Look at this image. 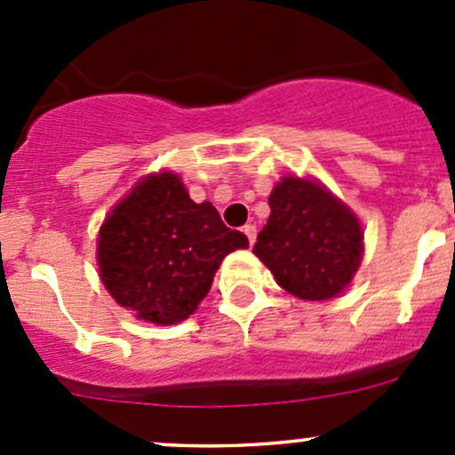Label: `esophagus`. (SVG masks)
I'll list each match as a JSON object with an SVG mask.
<instances>
[{"label": "esophagus", "instance_id": "1", "mask_svg": "<svg viewBox=\"0 0 455 455\" xmlns=\"http://www.w3.org/2000/svg\"><path fill=\"white\" fill-rule=\"evenodd\" d=\"M242 231H244V235L249 237L251 244H255V240H257V228L253 227V224H246V227L242 228Z\"/></svg>", "mask_w": 455, "mask_h": 455}]
</instances>
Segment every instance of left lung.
Segmentation results:
<instances>
[{
  "label": "left lung",
  "mask_w": 455,
  "mask_h": 455,
  "mask_svg": "<svg viewBox=\"0 0 455 455\" xmlns=\"http://www.w3.org/2000/svg\"><path fill=\"white\" fill-rule=\"evenodd\" d=\"M270 215L253 253L291 295L325 301L343 292L363 257L359 218L321 182L286 176L268 198Z\"/></svg>",
  "instance_id": "1"
}]
</instances>
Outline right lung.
Returning <instances> with one entry per match:
<instances>
[{
  "instance_id": "add662e5",
  "label": "right lung",
  "mask_w": 455,
  "mask_h": 455,
  "mask_svg": "<svg viewBox=\"0 0 455 455\" xmlns=\"http://www.w3.org/2000/svg\"><path fill=\"white\" fill-rule=\"evenodd\" d=\"M249 237L211 202L196 204L172 172L142 178L105 218L96 240L100 282L136 319L173 325L194 315L215 270Z\"/></svg>"
}]
</instances>
